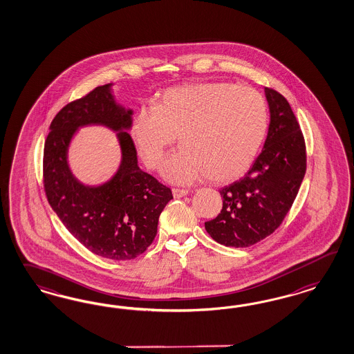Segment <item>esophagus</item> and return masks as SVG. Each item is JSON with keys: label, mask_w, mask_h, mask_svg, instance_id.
Returning <instances> with one entry per match:
<instances>
[{"label": "esophagus", "mask_w": 354, "mask_h": 354, "mask_svg": "<svg viewBox=\"0 0 354 354\" xmlns=\"http://www.w3.org/2000/svg\"><path fill=\"white\" fill-rule=\"evenodd\" d=\"M189 193L188 189H178V188H174L172 189V196L175 197V198H180V197H184V196H187Z\"/></svg>", "instance_id": "1"}]
</instances>
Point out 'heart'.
Returning a JSON list of instances; mask_svg holds the SVG:
<instances>
[{
  "instance_id": "1",
  "label": "heart",
  "mask_w": 354,
  "mask_h": 354,
  "mask_svg": "<svg viewBox=\"0 0 354 354\" xmlns=\"http://www.w3.org/2000/svg\"><path fill=\"white\" fill-rule=\"evenodd\" d=\"M268 129V107L256 89L231 83L174 86L154 107H140L131 136L141 160L156 169L179 136L183 148L162 166L172 183L187 184L206 176L228 183L243 176L256 160Z\"/></svg>"
}]
</instances>
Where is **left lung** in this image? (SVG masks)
<instances>
[{
	"instance_id": "8db88e82",
	"label": "left lung",
	"mask_w": 354,
	"mask_h": 354,
	"mask_svg": "<svg viewBox=\"0 0 354 354\" xmlns=\"http://www.w3.org/2000/svg\"><path fill=\"white\" fill-rule=\"evenodd\" d=\"M270 110L268 138L249 171L225 185L221 214L205 222L216 243L247 248L271 235L290 212L306 171L305 141L288 101L265 88Z\"/></svg>"
}]
</instances>
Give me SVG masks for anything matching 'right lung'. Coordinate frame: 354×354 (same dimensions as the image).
<instances>
[{
    "mask_svg": "<svg viewBox=\"0 0 354 354\" xmlns=\"http://www.w3.org/2000/svg\"><path fill=\"white\" fill-rule=\"evenodd\" d=\"M132 109L115 101L113 83L97 86L55 115L44 147V188L48 201L79 243L100 257L127 261L147 250L157 235L163 207L172 198L165 187L138 165L129 132ZM102 125L118 132L121 162L106 183H80L68 165V148L77 131Z\"/></svg>",
    "mask_w": 354,
    "mask_h": 354,
    "instance_id": "obj_1",
    "label": "right lung"
}]
</instances>
